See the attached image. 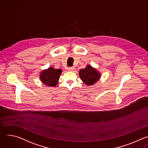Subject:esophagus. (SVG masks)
Instances as JSON below:
<instances>
[{"label": "esophagus", "mask_w": 148, "mask_h": 148, "mask_svg": "<svg viewBox=\"0 0 148 148\" xmlns=\"http://www.w3.org/2000/svg\"><path fill=\"white\" fill-rule=\"evenodd\" d=\"M68 69L69 71H73V70H75V67L74 66L69 67V68H68Z\"/></svg>", "instance_id": "obj_1"}]
</instances>
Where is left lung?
<instances>
[{
    "label": "left lung",
    "instance_id": "obj_1",
    "mask_svg": "<svg viewBox=\"0 0 148 148\" xmlns=\"http://www.w3.org/2000/svg\"><path fill=\"white\" fill-rule=\"evenodd\" d=\"M79 74L80 79L87 86L95 84L101 76L100 72L91 65H87L85 68L80 69Z\"/></svg>",
    "mask_w": 148,
    "mask_h": 148
}]
</instances>
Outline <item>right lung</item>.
<instances>
[{"instance_id": "obj_1", "label": "right lung", "mask_w": 148, "mask_h": 148, "mask_svg": "<svg viewBox=\"0 0 148 148\" xmlns=\"http://www.w3.org/2000/svg\"><path fill=\"white\" fill-rule=\"evenodd\" d=\"M62 69H55L52 67L42 71L40 73V79L42 83L48 86H55L58 82Z\"/></svg>"}]
</instances>
